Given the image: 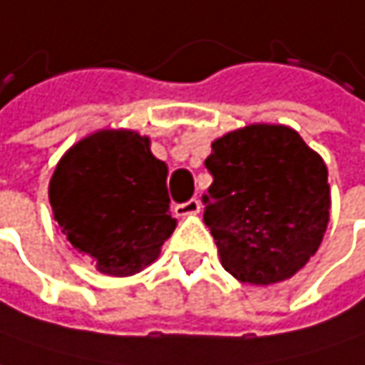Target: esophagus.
Here are the masks:
<instances>
[{
	"label": "esophagus",
	"mask_w": 365,
	"mask_h": 365,
	"mask_svg": "<svg viewBox=\"0 0 365 365\" xmlns=\"http://www.w3.org/2000/svg\"><path fill=\"white\" fill-rule=\"evenodd\" d=\"M200 212V202L196 198L187 200V202H182V204H175V214L178 216H190V214H198Z\"/></svg>",
	"instance_id": "esophagus-1"
}]
</instances>
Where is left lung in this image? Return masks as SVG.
Instances as JSON below:
<instances>
[{"mask_svg":"<svg viewBox=\"0 0 365 365\" xmlns=\"http://www.w3.org/2000/svg\"><path fill=\"white\" fill-rule=\"evenodd\" d=\"M202 196L222 267L247 284L294 276L323 241L329 183L323 159L288 126L251 124L214 140Z\"/></svg>","mask_w":365,"mask_h":365,"instance_id":"1","label":"left lung"}]
</instances>
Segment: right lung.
Segmentation results:
<instances>
[{
  "instance_id": "obj_1",
  "label": "right lung",
  "mask_w": 365,
  "mask_h": 365,
  "mask_svg": "<svg viewBox=\"0 0 365 365\" xmlns=\"http://www.w3.org/2000/svg\"><path fill=\"white\" fill-rule=\"evenodd\" d=\"M48 198L71 245L108 276L147 267L175 229L167 165L153 157L147 136L130 130L79 140L58 161Z\"/></svg>"
}]
</instances>
